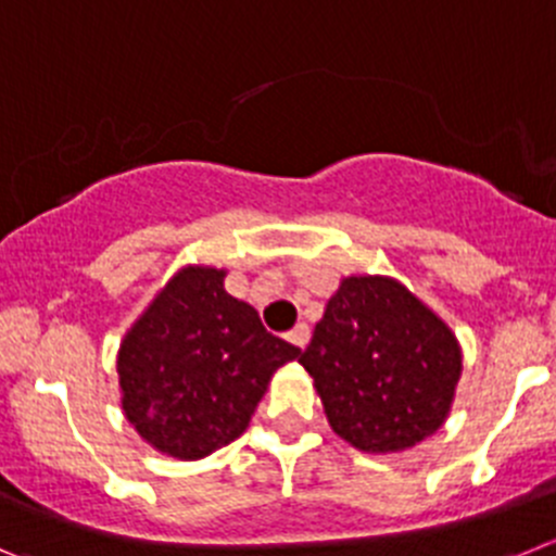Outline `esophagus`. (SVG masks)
<instances>
[{
  "instance_id": "esophagus-1",
  "label": "esophagus",
  "mask_w": 556,
  "mask_h": 556,
  "mask_svg": "<svg viewBox=\"0 0 556 556\" xmlns=\"http://www.w3.org/2000/svg\"><path fill=\"white\" fill-rule=\"evenodd\" d=\"M288 340H290V343H293V346H299V349L307 346V343H309V327H307V324H296V327H293L288 332Z\"/></svg>"
}]
</instances>
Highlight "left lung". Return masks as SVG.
I'll list each match as a JSON object with an SVG mask.
<instances>
[{"mask_svg": "<svg viewBox=\"0 0 556 556\" xmlns=\"http://www.w3.org/2000/svg\"><path fill=\"white\" fill-rule=\"evenodd\" d=\"M299 363L338 438L365 454L413 448L446 424L463 349L393 277H346Z\"/></svg>", "mask_w": 556, "mask_h": 556, "instance_id": "obj_1", "label": "left lung"}]
</instances>
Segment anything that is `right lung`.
I'll return each instance as SVG.
<instances>
[{
	"label": "right lung",
	"instance_id": "right-lung-1",
	"mask_svg": "<svg viewBox=\"0 0 556 556\" xmlns=\"http://www.w3.org/2000/svg\"><path fill=\"white\" fill-rule=\"evenodd\" d=\"M224 277L216 266L179 268L118 346L124 415L168 457L202 459L241 438L277 368L302 354L229 296Z\"/></svg>",
	"mask_w": 556,
	"mask_h": 556
}]
</instances>
